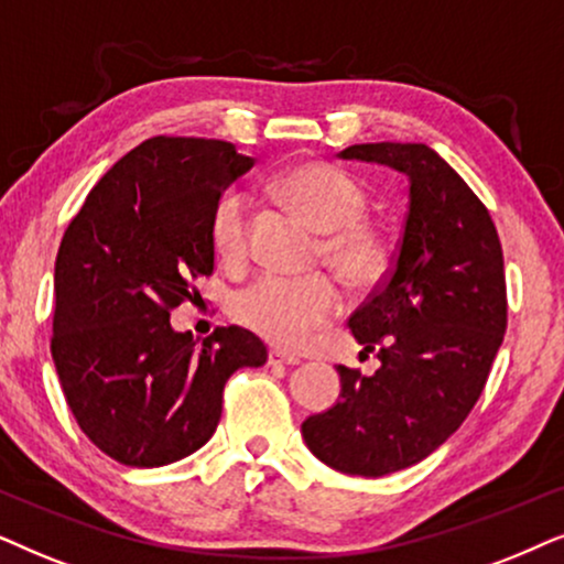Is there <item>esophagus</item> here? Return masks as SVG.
I'll list each match as a JSON object with an SVG mask.
<instances>
[{
	"label": "esophagus",
	"instance_id": "esophagus-1",
	"mask_svg": "<svg viewBox=\"0 0 564 564\" xmlns=\"http://www.w3.org/2000/svg\"><path fill=\"white\" fill-rule=\"evenodd\" d=\"M268 364L270 366H296L299 358L289 356V352H283V350H270L268 352Z\"/></svg>",
	"mask_w": 564,
	"mask_h": 564
}]
</instances>
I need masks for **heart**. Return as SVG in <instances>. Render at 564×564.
<instances>
[{
    "label": "heart",
    "instance_id": "obj_1",
    "mask_svg": "<svg viewBox=\"0 0 564 564\" xmlns=\"http://www.w3.org/2000/svg\"><path fill=\"white\" fill-rule=\"evenodd\" d=\"M270 187L291 212L317 231H325L322 254L343 278L366 283L381 273L387 262V242L379 229L360 219L369 195L348 172L327 162H302L278 172ZM250 216V195L237 187L221 193L214 204L212 242L224 260L237 262L247 254ZM340 306L343 296L333 278L265 273L239 291L231 312L239 325L265 340L283 348H299L322 325H327Z\"/></svg>",
    "mask_w": 564,
    "mask_h": 564
}]
</instances>
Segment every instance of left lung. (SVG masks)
<instances>
[{"mask_svg":"<svg viewBox=\"0 0 564 564\" xmlns=\"http://www.w3.org/2000/svg\"><path fill=\"white\" fill-rule=\"evenodd\" d=\"M343 160L410 180L392 268L350 314L373 377L337 366L340 402L304 420L310 452L343 475L384 477L423 462L482 394L508 325L498 229L475 191L425 144H352Z\"/></svg>","mask_w":564,"mask_h":564,"instance_id":"8db88e82","label":"left lung"}]
</instances>
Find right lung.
I'll return each mask as SVG.
<instances>
[{
    "mask_svg": "<svg viewBox=\"0 0 564 564\" xmlns=\"http://www.w3.org/2000/svg\"><path fill=\"white\" fill-rule=\"evenodd\" d=\"M252 164L229 141L147 139L64 231L51 352L79 427L126 467H162L204 446L227 379L268 360L250 329L216 327L198 348L170 325L214 273V204Z\"/></svg>",
    "mask_w": 564,
    "mask_h": 564,
    "instance_id": "right-lung-1",
    "label": "right lung"
}]
</instances>
